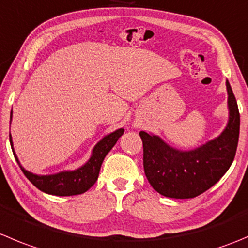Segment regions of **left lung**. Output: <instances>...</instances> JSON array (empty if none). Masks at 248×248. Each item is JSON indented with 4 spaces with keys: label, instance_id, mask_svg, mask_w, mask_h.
Returning <instances> with one entry per match:
<instances>
[{
    "label": "left lung",
    "instance_id": "obj_1",
    "mask_svg": "<svg viewBox=\"0 0 248 248\" xmlns=\"http://www.w3.org/2000/svg\"><path fill=\"white\" fill-rule=\"evenodd\" d=\"M229 122L218 138L190 151L168 146L162 139L146 132L143 140L144 172L150 185L161 195L172 199H193L213 186L234 161L240 133V112L227 81Z\"/></svg>",
    "mask_w": 248,
    "mask_h": 248
}]
</instances>
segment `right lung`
Segmentation results:
<instances>
[{
	"mask_svg": "<svg viewBox=\"0 0 248 248\" xmlns=\"http://www.w3.org/2000/svg\"><path fill=\"white\" fill-rule=\"evenodd\" d=\"M12 119V112H11ZM124 134V128H120L117 131L112 132L109 136L104 137L97 145L93 149V154L91 156L90 161L76 170L70 172H62L53 175H37L33 173L28 172L24 170L19 163L18 157L14 154V157L16 158V162L20 166L21 170L25 174V177L35 185L36 188L40 189L43 193L50 194V195L57 196H71L83 194L97 182L98 175H99L100 166L103 160L112 149V146L116 144L117 139ZM9 140H11L12 150H13V144H12L11 134H9Z\"/></svg>",
	"mask_w": 248,
	"mask_h": 248,
	"instance_id": "add662e5",
	"label": "right lung"
}]
</instances>
